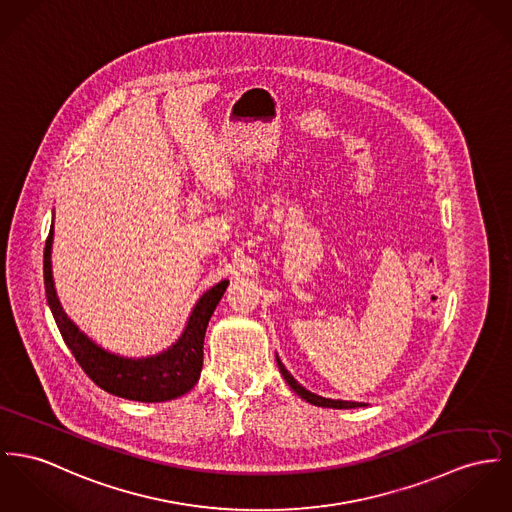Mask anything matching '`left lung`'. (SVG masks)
<instances>
[{
  "label": "left lung",
  "mask_w": 512,
  "mask_h": 512,
  "mask_svg": "<svg viewBox=\"0 0 512 512\" xmlns=\"http://www.w3.org/2000/svg\"><path fill=\"white\" fill-rule=\"evenodd\" d=\"M276 364H278V370H280V374H282V378L286 380V384L296 392V394L300 395L302 399H306L308 403H312V405H317V407H329V409H354V407H364L366 403H358V401H343V399H329V397H321V395L312 394V392H308L302 384H298L296 380H294V376L284 368V364L280 362V358H278V354H276Z\"/></svg>",
  "instance_id": "1"
}]
</instances>
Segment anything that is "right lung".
<instances>
[{
	"mask_svg": "<svg viewBox=\"0 0 512 512\" xmlns=\"http://www.w3.org/2000/svg\"><path fill=\"white\" fill-rule=\"evenodd\" d=\"M54 222V220H52ZM52 241H54V224L44 245V290L50 312L62 333L64 343L76 356L83 372L105 392L142 401V403H159L187 394L195 388L202 370V345L208 321L214 314L218 302L222 300L230 280L224 278L206 290L195 304L193 312L187 319V325L181 337L167 347L165 351L152 356L132 358L109 353L91 341L78 325L66 315L54 288L52 278Z\"/></svg>",
	"mask_w": 512,
	"mask_h": 512,
	"instance_id": "obj_1",
	"label": "right lung"
}]
</instances>
